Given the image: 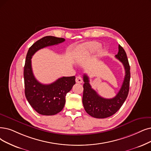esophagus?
<instances>
[{
    "instance_id": "1",
    "label": "esophagus",
    "mask_w": 151,
    "mask_h": 151,
    "mask_svg": "<svg viewBox=\"0 0 151 151\" xmlns=\"http://www.w3.org/2000/svg\"><path fill=\"white\" fill-rule=\"evenodd\" d=\"M76 83H82L83 81H82V77H80V76L77 77L76 79Z\"/></svg>"
}]
</instances>
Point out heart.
Here are the masks:
<instances>
[{
	"label": "heart",
	"mask_w": 151,
	"mask_h": 151,
	"mask_svg": "<svg viewBox=\"0 0 151 151\" xmlns=\"http://www.w3.org/2000/svg\"><path fill=\"white\" fill-rule=\"evenodd\" d=\"M101 45L96 41L87 42L78 46L76 50V54L78 57L85 55H91L97 51L101 47ZM106 54V50H101L99 51V55L103 56Z\"/></svg>",
	"instance_id": "obj_1"
}]
</instances>
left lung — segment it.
<instances>
[{
    "label": "left lung",
    "mask_w": 151,
    "mask_h": 151,
    "mask_svg": "<svg viewBox=\"0 0 151 151\" xmlns=\"http://www.w3.org/2000/svg\"><path fill=\"white\" fill-rule=\"evenodd\" d=\"M115 58L121 61L125 69L124 81L119 91L112 99L101 97L93 90L89 83V78L84 74L82 103L86 112L96 118H105L112 116L122 107L127 98L129 90L130 66L124 50L119 45L118 52Z\"/></svg>",
    "instance_id": "obj_1"
}]
</instances>
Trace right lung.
Masks as SVG:
<instances>
[{
  "mask_svg": "<svg viewBox=\"0 0 151 151\" xmlns=\"http://www.w3.org/2000/svg\"><path fill=\"white\" fill-rule=\"evenodd\" d=\"M64 41L63 38L47 36L35 42L27 52L23 72L25 94L29 105L43 115H54L63 109L65 95L76 83V77H63L51 84L41 83L33 75L31 59L39 50Z\"/></svg>",
  "mask_w": 151,
  "mask_h": 151,
  "instance_id": "right-lung-1",
  "label": "right lung"
}]
</instances>
